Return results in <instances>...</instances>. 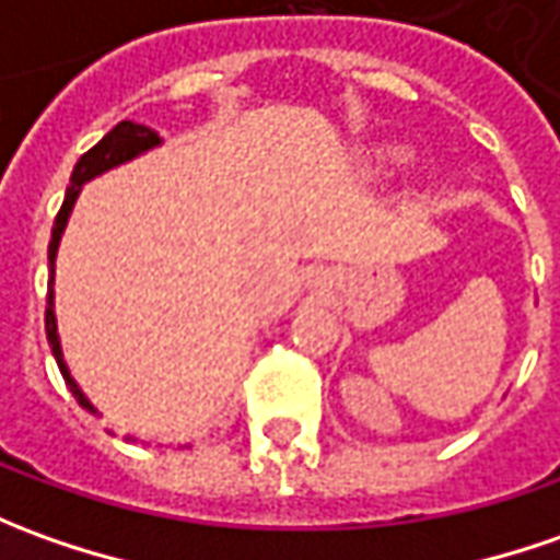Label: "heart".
I'll return each mask as SVG.
<instances>
[{
	"mask_svg": "<svg viewBox=\"0 0 560 560\" xmlns=\"http://www.w3.org/2000/svg\"><path fill=\"white\" fill-rule=\"evenodd\" d=\"M380 159H383L386 165H398V162H405V152H401V150H383V152H380Z\"/></svg>",
	"mask_w": 560,
	"mask_h": 560,
	"instance_id": "b5f03b06",
	"label": "heart"
}]
</instances>
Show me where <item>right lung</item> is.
Here are the masks:
<instances>
[{"instance_id":"obj_1","label":"right lung","mask_w":560,"mask_h":560,"mask_svg":"<svg viewBox=\"0 0 560 560\" xmlns=\"http://www.w3.org/2000/svg\"><path fill=\"white\" fill-rule=\"evenodd\" d=\"M162 140L159 135L147 128V125H137V121H119L109 135L101 140V143H94L79 162H75V168H72L70 186H67V196H63V205H60V211L55 217V230H51V245H48V266H51V281H55V257H57V245H60V235L67 230V220H70V211L75 199H79V189L82 184H89L91 177H97V174H104V171L116 168L121 162H131L137 159L140 152L152 150V147H159ZM51 281H48V310H45V334H48V343H51V352H55L57 368H60V374L67 380V386L75 395V401L82 405V408H89L91 413H97L94 405H91L89 398H85V392L75 386V380L70 376V368H67V361H63V352H60V337H57V318H55V291H51Z\"/></svg>"}]
</instances>
